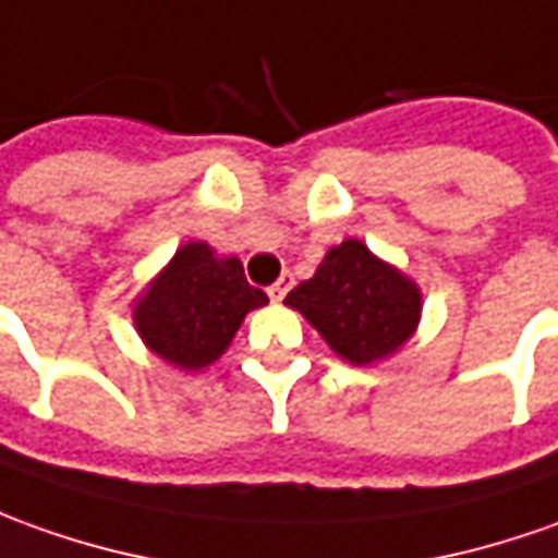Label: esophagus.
<instances>
[{
    "label": "esophagus",
    "mask_w": 558,
    "mask_h": 558,
    "mask_svg": "<svg viewBox=\"0 0 558 558\" xmlns=\"http://www.w3.org/2000/svg\"><path fill=\"white\" fill-rule=\"evenodd\" d=\"M290 287H293V275H280L278 283L268 287V295H271L275 302H283V295L290 293Z\"/></svg>",
    "instance_id": "34e87169"
}]
</instances>
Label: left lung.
Instances as JSON below:
<instances>
[{
	"mask_svg": "<svg viewBox=\"0 0 558 558\" xmlns=\"http://www.w3.org/2000/svg\"><path fill=\"white\" fill-rule=\"evenodd\" d=\"M324 342L348 363L369 366L390 357L418 327L422 293L393 265L381 263L369 247L348 238L287 295Z\"/></svg>",
	"mask_w": 558,
	"mask_h": 558,
	"instance_id": "left-lung-1",
	"label": "left lung"
}]
</instances>
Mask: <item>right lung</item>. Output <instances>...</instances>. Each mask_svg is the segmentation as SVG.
Segmentation results:
<instances>
[{
	"label": "right lung",
	"mask_w": 558,
	"mask_h": 558,
	"mask_svg": "<svg viewBox=\"0 0 558 558\" xmlns=\"http://www.w3.org/2000/svg\"><path fill=\"white\" fill-rule=\"evenodd\" d=\"M265 302L268 295L250 287L238 256H216L210 244L192 241L140 295L134 324L161 360L204 369L229 348L247 311Z\"/></svg>",
	"instance_id": "right-lung-1"
}]
</instances>
